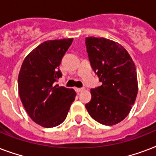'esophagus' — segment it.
Returning a JSON list of instances; mask_svg holds the SVG:
<instances>
[{
    "label": "esophagus",
    "mask_w": 156,
    "mask_h": 156,
    "mask_svg": "<svg viewBox=\"0 0 156 156\" xmlns=\"http://www.w3.org/2000/svg\"><path fill=\"white\" fill-rule=\"evenodd\" d=\"M76 91L77 92H81V91H83V90H84V88H76L75 89Z\"/></svg>",
    "instance_id": "34e87169"
}]
</instances>
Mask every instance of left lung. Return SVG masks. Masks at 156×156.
Here are the masks:
<instances>
[{"mask_svg":"<svg viewBox=\"0 0 156 156\" xmlns=\"http://www.w3.org/2000/svg\"><path fill=\"white\" fill-rule=\"evenodd\" d=\"M93 70L102 83L90 90L86 108L95 121L113 126L128 116L138 94L135 65L124 47L104 38H86Z\"/></svg>","mask_w":156,"mask_h":156,"instance_id":"left-lung-1","label":"left lung"}]
</instances>
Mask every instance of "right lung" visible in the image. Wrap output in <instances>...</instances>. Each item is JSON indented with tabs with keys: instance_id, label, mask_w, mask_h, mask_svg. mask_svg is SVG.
Returning <instances> with one entry per match:
<instances>
[{
	"instance_id": "obj_1",
	"label": "right lung",
	"mask_w": 156,
	"mask_h": 156,
	"mask_svg": "<svg viewBox=\"0 0 156 156\" xmlns=\"http://www.w3.org/2000/svg\"><path fill=\"white\" fill-rule=\"evenodd\" d=\"M73 39L48 40L24 59L18 74V93L30 118L45 128L66 120L76 92L54 83L62 76L59 66Z\"/></svg>"
}]
</instances>
